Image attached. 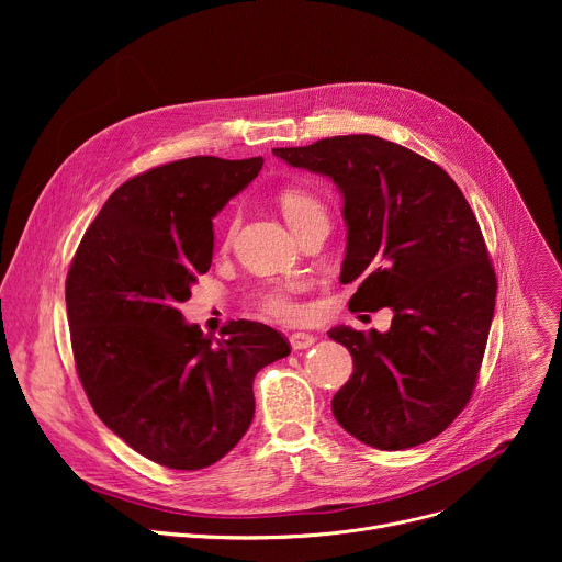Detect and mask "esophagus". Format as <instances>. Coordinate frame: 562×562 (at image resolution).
I'll list each match as a JSON object with an SVG mask.
<instances>
[{
  "mask_svg": "<svg viewBox=\"0 0 562 562\" xmlns=\"http://www.w3.org/2000/svg\"><path fill=\"white\" fill-rule=\"evenodd\" d=\"M289 342H291V349H293V351H302V349H308V347L315 342V338H313L311 334L297 331V334H291V336H289Z\"/></svg>",
  "mask_w": 562,
  "mask_h": 562,
  "instance_id": "34e87169",
  "label": "esophagus"
}]
</instances>
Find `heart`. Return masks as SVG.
I'll use <instances>...</instances> for the list:
<instances>
[{
  "label": "heart",
  "mask_w": 562,
  "mask_h": 562,
  "mask_svg": "<svg viewBox=\"0 0 562 562\" xmlns=\"http://www.w3.org/2000/svg\"><path fill=\"white\" fill-rule=\"evenodd\" d=\"M278 204L286 217V222L291 224V228L297 233L300 228H304L306 224L311 222H317V220H325L329 222V215H327V206L319 202L311 191H304V189H295V187H289L284 191H280L278 195ZM235 228V220L228 224V231L226 235H231ZM302 282L300 280H284V282H273V284H267L262 289H258L254 295H251V302L254 306L267 315V317H273V319H280V323H297V319L304 315V308L297 300L300 291H302Z\"/></svg>",
  "instance_id": "heart-1"
}]
</instances>
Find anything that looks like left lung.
<instances>
[{
    "mask_svg": "<svg viewBox=\"0 0 562 562\" xmlns=\"http://www.w3.org/2000/svg\"><path fill=\"white\" fill-rule=\"evenodd\" d=\"M273 155L331 178L342 193L340 282L360 280L349 308H393L386 334L329 331L353 356V373L331 400L336 420L382 451L429 442L469 403L496 306V273L469 202L438 165L375 135Z\"/></svg>",
    "mask_w": 562,
    "mask_h": 562,
    "instance_id": "obj_1",
    "label": "left lung"
}]
</instances>
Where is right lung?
<instances>
[{
	"label": "right lung",
	"instance_id": "add662e5",
	"mask_svg": "<svg viewBox=\"0 0 562 562\" xmlns=\"http://www.w3.org/2000/svg\"><path fill=\"white\" fill-rule=\"evenodd\" d=\"M262 165L198 155L126 180L66 276L72 358L95 414L169 469L226 456L254 420L256 373L291 353L267 325L237 319L215 340L178 308L211 267L213 217Z\"/></svg>",
	"mask_w": 562,
	"mask_h": 562
}]
</instances>
